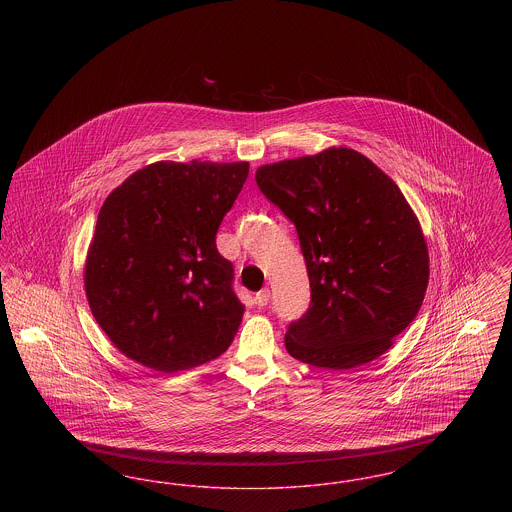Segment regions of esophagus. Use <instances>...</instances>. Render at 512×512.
<instances>
[{"mask_svg":"<svg viewBox=\"0 0 512 512\" xmlns=\"http://www.w3.org/2000/svg\"><path fill=\"white\" fill-rule=\"evenodd\" d=\"M268 301H270V290H267V288L255 295V303H257L259 307H265V305H268Z\"/></svg>","mask_w":512,"mask_h":512,"instance_id":"1","label":"esophagus"}]
</instances>
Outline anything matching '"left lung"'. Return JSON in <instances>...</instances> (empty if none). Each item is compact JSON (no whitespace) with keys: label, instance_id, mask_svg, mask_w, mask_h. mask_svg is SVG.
<instances>
[{"label":"left lung","instance_id":"8db88e82","mask_svg":"<svg viewBox=\"0 0 512 512\" xmlns=\"http://www.w3.org/2000/svg\"><path fill=\"white\" fill-rule=\"evenodd\" d=\"M255 180L295 224L311 282V305L284 338L288 353L334 370L384 355L430 278L426 238L399 186L349 147L263 165Z\"/></svg>","mask_w":512,"mask_h":512}]
</instances>
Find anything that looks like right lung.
<instances>
[{"mask_svg":"<svg viewBox=\"0 0 512 512\" xmlns=\"http://www.w3.org/2000/svg\"><path fill=\"white\" fill-rule=\"evenodd\" d=\"M247 174V161H159L103 201L84 288L101 330L128 359L172 374L230 347L245 307L215 238Z\"/></svg>","mask_w":512,"mask_h":512,"instance_id":"add662e5","label":"right lung"}]
</instances>
